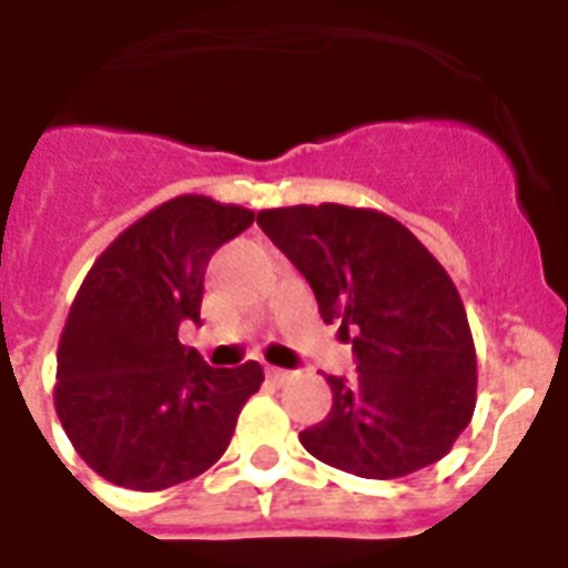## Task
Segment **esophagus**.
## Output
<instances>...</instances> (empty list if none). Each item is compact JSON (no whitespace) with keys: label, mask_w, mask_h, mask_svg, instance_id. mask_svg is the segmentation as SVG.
<instances>
[{"label":"esophagus","mask_w":568,"mask_h":568,"mask_svg":"<svg viewBox=\"0 0 568 568\" xmlns=\"http://www.w3.org/2000/svg\"><path fill=\"white\" fill-rule=\"evenodd\" d=\"M268 378L274 381V384H285V381L292 378V373H288V369H280V366H268Z\"/></svg>","instance_id":"obj_1"}]
</instances>
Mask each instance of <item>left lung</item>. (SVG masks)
<instances>
[{
	"instance_id": "1",
	"label": "left lung",
	"mask_w": 568,
	"mask_h": 568,
	"mask_svg": "<svg viewBox=\"0 0 568 568\" xmlns=\"http://www.w3.org/2000/svg\"><path fill=\"white\" fill-rule=\"evenodd\" d=\"M312 285L321 317L355 328L357 378L328 375L332 409L300 433L308 454L398 479L454 447L476 407V349L454 280L393 216L346 204L256 213Z\"/></svg>"
}]
</instances>
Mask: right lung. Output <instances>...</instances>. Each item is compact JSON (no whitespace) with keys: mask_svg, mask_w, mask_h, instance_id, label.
Returning a JSON list of instances; mask_svg holds the SVG:
<instances>
[{"mask_svg":"<svg viewBox=\"0 0 568 568\" xmlns=\"http://www.w3.org/2000/svg\"><path fill=\"white\" fill-rule=\"evenodd\" d=\"M251 222L240 204L179 195L126 227L85 274L57 349L54 407L74 450L109 483L170 488L231 445L262 366L204 364L179 326L202 321L207 262Z\"/></svg>","mask_w":568,"mask_h":568,"instance_id":"add662e5","label":"right lung"}]
</instances>
